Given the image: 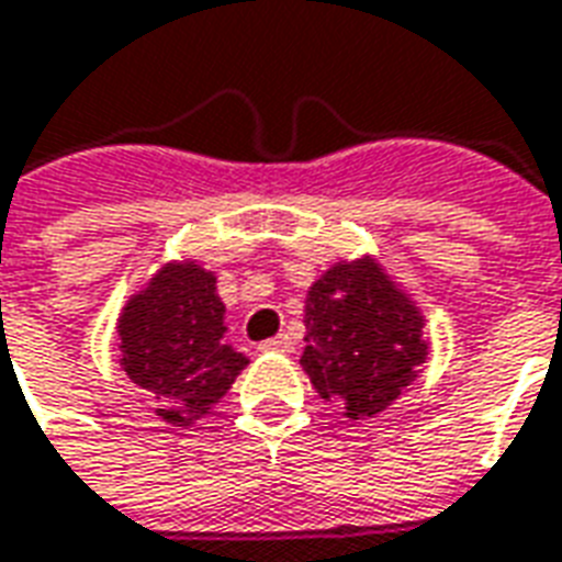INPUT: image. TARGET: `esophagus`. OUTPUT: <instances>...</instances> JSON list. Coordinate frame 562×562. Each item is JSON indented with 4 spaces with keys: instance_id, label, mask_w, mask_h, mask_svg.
Segmentation results:
<instances>
[{
    "instance_id": "1",
    "label": "esophagus",
    "mask_w": 562,
    "mask_h": 562,
    "mask_svg": "<svg viewBox=\"0 0 562 562\" xmlns=\"http://www.w3.org/2000/svg\"><path fill=\"white\" fill-rule=\"evenodd\" d=\"M260 351H293V336H290V333H278V336L269 338V341H262Z\"/></svg>"
}]
</instances>
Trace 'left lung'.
I'll return each instance as SVG.
<instances>
[{
	"mask_svg": "<svg viewBox=\"0 0 562 562\" xmlns=\"http://www.w3.org/2000/svg\"><path fill=\"white\" fill-rule=\"evenodd\" d=\"M424 317L372 260L338 262L305 296L302 369L345 417H375L427 360Z\"/></svg>",
	"mask_w": 562,
	"mask_h": 562,
	"instance_id": "1",
	"label": "left lung"
}]
</instances>
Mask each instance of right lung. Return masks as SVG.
<instances>
[{"label":"right lung","instance_id":"add662e5","mask_svg":"<svg viewBox=\"0 0 562 562\" xmlns=\"http://www.w3.org/2000/svg\"><path fill=\"white\" fill-rule=\"evenodd\" d=\"M224 312L214 274L196 262L162 266L123 308V372L147 390L166 424L190 427L209 415L248 366L224 341Z\"/></svg>","mask_w":562,"mask_h":562}]
</instances>
